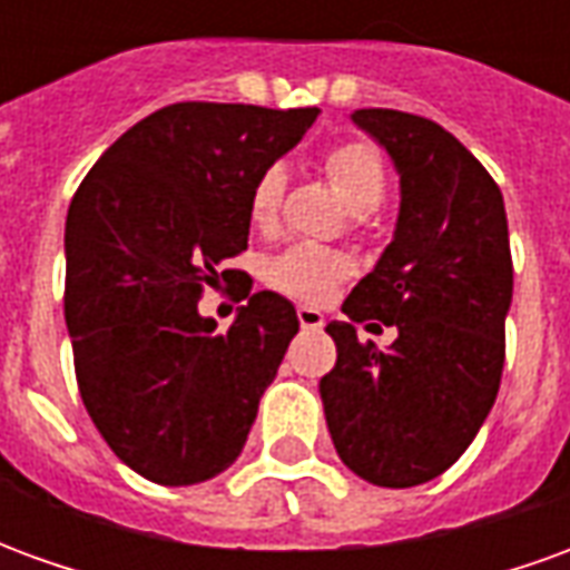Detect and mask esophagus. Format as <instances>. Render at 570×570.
Instances as JSON below:
<instances>
[{"instance_id": "esophagus-1", "label": "esophagus", "mask_w": 570, "mask_h": 570, "mask_svg": "<svg viewBox=\"0 0 570 570\" xmlns=\"http://www.w3.org/2000/svg\"><path fill=\"white\" fill-rule=\"evenodd\" d=\"M296 314H298V323H302V330H321L323 326V314L317 308H305V305H302Z\"/></svg>"}]
</instances>
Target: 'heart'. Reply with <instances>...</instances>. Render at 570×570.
Listing matches in <instances>:
<instances>
[{
    "mask_svg": "<svg viewBox=\"0 0 570 570\" xmlns=\"http://www.w3.org/2000/svg\"><path fill=\"white\" fill-rule=\"evenodd\" d=\"M323 170L354 213H372L384 200L387 167H384L382 151L372 142H338L323 158ZM284 167L274 164L268 170H262L249 191V223L256 228H272L277 210H281V200H284ZM347 274H351V259L345 253L317 247V244H293L268 262L265 277L284 296L298 298V302H323Z\"/></svg>",
    "mask_w": 570,
    "mask_h": 570,
    "instance_id": "1",
    "label": "heart"
}]
</instances>
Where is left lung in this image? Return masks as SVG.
<instances>
[{"label": "left lung", "instance_id": "left-lung-1", "mask_svg": "<svg viewBox=\"0 0 570 570\" xmlns=\"http://www.w3.org/2000/svg\"><path fill=\"white\" fill-rule=\"evenodd\" d=\"M400 174L394 240L333 321L335 366L321 379L338 458L384 489L430 482L464 454L489 419L503 372L513 298L507 210L489 170L436 121L357 109ZM397 326L387 352L363 346L354 322Z\"/></svg>", "mask_w": 570, "mask_h": 570}]
</instances>
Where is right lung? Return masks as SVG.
Wrapping results in <instances>:
<instances>
[{
  "label": "right lung",
  "mask_w": 570,
  "mask_h": 570,
  "mask_svg": "<svg viewBox=\"0 0 570 570\" xmlns=\"http://www.w3.org/2000/svg\"><path fill=\"white\" fill-rule=\"evenodd\" d=\"M308 109L174 104L137 121L81 179L67 213L63 314L81 403L109 449L158 485L237 461L298 333L293 302L262 289L228 333L200 317L232 284L249 191L317 118Z\"/></svg>",
  "instance_id": "add662e5"
}]
</instances>
